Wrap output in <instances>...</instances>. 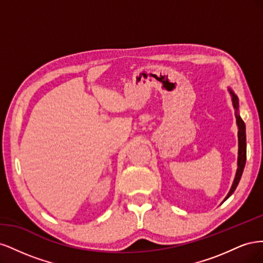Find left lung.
Here are the masks:
<instances>
[{"label": "left lung", "instance_id": "obj_1", "mask_svg": "<svg viewBox=\"0 0 263 263\" xmlns=\"http://www.w3.org/2000/svg\"><path fill=\"white\" fill-rule=\"evenodd\" d=\"M228 92L232 97V102H233V106L235 108V116H236V123L238 127V159H237V171H236V176L234 179V182L232 184V187H230L228 194L224 198L225 202L227 198L232 195L238 185V183L240 181V178L242 176V172L245 169V164H246V158H247V144H246V125L243 121L241 119L239 115V101H238L237 95L235 92L232 90V87L228 86Z\"/></svg>", "mask_w": 263, "mask_h": 263}]
</instances>
